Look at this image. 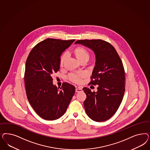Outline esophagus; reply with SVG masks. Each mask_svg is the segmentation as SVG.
Instances as JSON below:
<instances>
[{"label":"esophagus","mask_w":150,"mask_h":150,"mask_svg":"<svg viewBox=\"0 0 150 150\" xmlns=\"http://www.w3.org/2000/svg\"><path fill=\"white\" fill-rule=\"evenodd\" d=\"M82 88H77L76 89V92L77 93H79V92H82Z\"/></svg>","instance_id":"34e87169"}]
</instances>
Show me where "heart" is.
I'll return each instance as SVG.
<instances>
[{"label":"heart","mask_w":150,"mask_h":150,"mask_svg":"<svg viewBox=\"0 0 150 150\" xmlns=\"http://www.w3.org/2000/svg\"><path fill=\"white\" fill-rule=\"evenodd\" d=\"M75 53L76 55V57L78 59L79 61L81 59L87 58L89 59V54L87 51V50L83 47H78L75 50ZM68 53V52H65L63 54L61 58L60 63L61 64H63L66 59L67 58ZM85 76V74L84 73H71L69 74V78L73 82L79 83L81 82L82 78L83 77Z\"/></svg>","instance_id":"obj_1"}]
</instances>
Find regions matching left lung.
<instances>
[{
    "label": "left lung",
    "instance_id": "left-lung-1",
    "mask_svg": "<svg viewBox=\"0 0 150 150\" xmlns=\"http://www.w3.org/2000/svg\"><path fill=\"white\" fill-rule=\"evenodd\" d=\"M74 44L91 49L96 56L89 84L98 85V91L83 88L87 96L84 106L87 115L97 122L107 120L118 109L125 92V71L121 59L111 44L102 40H81Z\"/></svg>",
    "mask_w": 150,
    "mask_h": 150
}]
</instances>
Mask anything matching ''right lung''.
<instances>
[{
  "mask_svg": "<svg viewBox=\"0 0 150 150\" xmlns=\"http://www.w3.org/2000/svg\"><path fill=\"white\" fill-rule=\"evenodd\" d=\"M74 41L46 39L32 49L26 59V96L35 111L45 120H54L62 116L74 94L73 85L63 83L59 89L52 77L59 69L62 53Z\"/></svg>",
  "mask_w": 150,
  "mask_h": 150,
  "instance_id": "add662e5",
  "label": "right lung"
}]
</instances>
